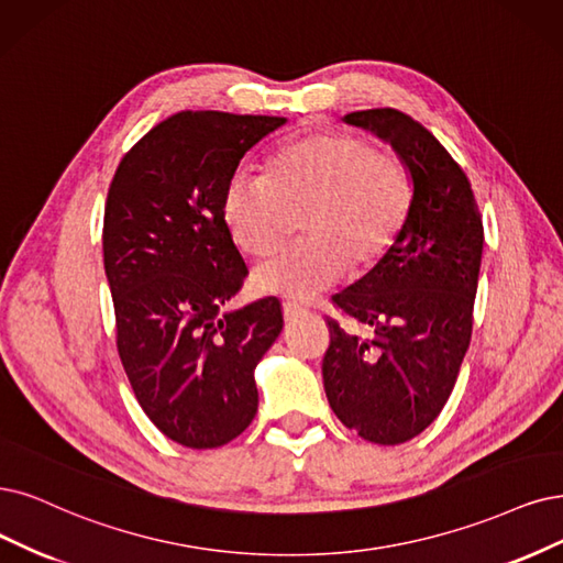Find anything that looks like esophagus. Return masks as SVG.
I'll return each instance as SVG.
<instances>
[{
    "instance_id": "1",
    "label": "esophagus",
    "mask_w": 563,
    "mask_h": 563,
    "mask_svg": "<svg viewBox=\"0 0 563 563\" xmlns=\"http://www.w3.org/2000/svg\"><path fill=\"white\" fill-rule=\"evenodd\" d=\"M303 313V308L299 303H292V301H283V318L289 322V320H297L299 316Z\"/></svg>"
}]
</instances>
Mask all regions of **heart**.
Returning a JSON list of instances; mask_svg holds the SVG:
<instances>
[{"instance_id": "b5f03b06", "label": "heart", "mask_w": 563, "mask_h": 563, "mask_svg": "<svg viewBox=\"0 0 563 563\" xmlns=\"http://www.w3.org/2000/svg\"><path fill=\"white\" fill-rule=\"evenodd\" d=\"M297 208L303 236L257 266L260 292L308 299L347 268L364 274L378 266L408 224L412 178L397 155L376 151L368 139L322 130L280 145L264 176L234 172L220 197L227 234L250 257L278 245Z\"/></svg>"}]
</instances>
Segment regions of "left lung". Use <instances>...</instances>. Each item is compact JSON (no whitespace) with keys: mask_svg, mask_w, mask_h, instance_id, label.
Instances as JSON below:
<instances>
[{"mask_svg":"<svg viewBox=\"0 0 563 563\" xmlns=\"http://www.w3.org/2000/svg\"><path fill=\"white\" fill-rule=\"evenodd\" d=\"M387 141L412 178L401 239L334 303L373 339L327 318L322 360L331 410L364 441L399 445L448 404L471 343L483 260V218L462 166L427 128L397 109L343 118Z\"/></svg>","mask_w":563,"mask_h":563,"instance_id":"obj_1","label":"left lung"}]
</instances>
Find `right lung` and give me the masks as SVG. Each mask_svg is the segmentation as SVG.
I'll list each match as a JSON object with an SVG mask.
<instances>
[{
  "mask_svg": "<svg viewBox=\"0 0 563 563\" xmlns=\"http://www.w3.org/2000/svg\"><path fill=\"white\" fill-rule=\"evenodd\" d=\"M287 120L183 111L122 157L103 208L118 355L143 412L178 445L220 448L257 412L276 297L224 310L247 266L220 218L227 178Z\"/></svg>",
  "mask_w": 563,
  "mask_h": 563,
  "instance_id": "right-lung-1",
  "label": "right lung"
}]
</instances>
